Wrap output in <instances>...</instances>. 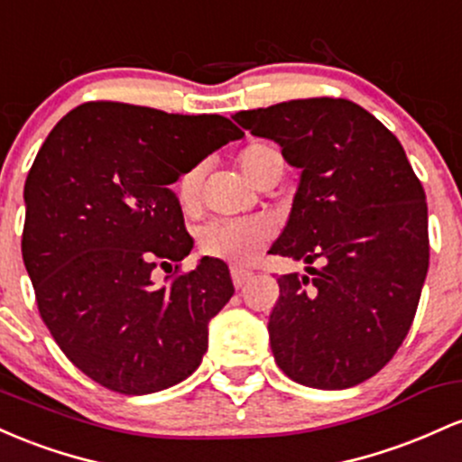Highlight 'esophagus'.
I'll return each mask as SVG.
<instances>
[{
  "instance_id": "1",
  "label": "esophagus",
  "mask_w": 462,
  "mask_h": 462,
  "mask_svg": "<svg viewBox=\"0 0 462 462\" xmlns=\"http://www.w3.org/2000/svg\"><path fill=\"white\" fill-rule=\"evenodd\" d=\"M251 277H253V273L242 271V268H233V271H231L233 286H236V288H242V286H245V283H246L248 279H251Z\"/></svg>"
}]
</instances>
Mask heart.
<instances>
[{
	"label": "heart",
	"instance_id": "obj_1",
	"mask_svg": "<svg viewBox=\"0 0 462 462\" xmlns=\"http://www.w3.org/2000/svg\"><path fill=\"white\" fill-rule=\"evenodd\" d=\"M268 146H248L240 154V163L245 174H251L253 165L263 152H268ZM200 189V168L189 170L179 179V200L183 207L194 205L199 199ZM271 229L263 220L255 217H217V220L207 222L200 229V248L207 255L229 259L233 263H248L259 255L266 246Z\"/></svg>",
	"mask_w": 462,
	"mask_h": 462
}]
</instances>
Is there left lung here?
Instances as JSON below:
<instances>
[{"instance_id": "obj_1", "label": "left lung", "mask_w": 462, "mask_h": 462, "mask_svg": "<svg viewBox=\"0 0 462 462\" xmlns=\"http://www.w3.org/2000/svg\"><path fill=\"white\" fill-rule=\"evenodd\" d=\"M233 119L279 143L300 170L288 225L271 248L308 263V274L277 279L268 334L279 369L323 391L369 380L406 338L430 262L426 191L402 143L343 97L290 100Z\"/></svg>"}]
</instances>
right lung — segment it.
Returning <instances> with one entry per match:
<instances>
[{
    "label": "right lung",
    "instance_id": "obj_1",
    "mask_svg": "<svg viewBox=\"0 0 462 462\" xmlns=\"http://www.w3.org/2000/svg\"><path fill=\"white\" fill-rule=\"evenodd\" d=\"M245 133L222 116L87 102L54 126L25 179L22 253L36 305L63 354L122 395L163 391L199 369L209 320L236 292L194 248L172 185Z\"/></svg>",
    "mask_w": 462,
    "mask_h": 462
}]
</instances>
